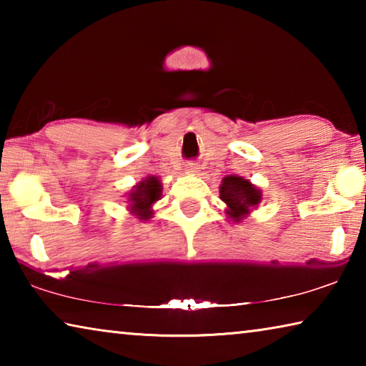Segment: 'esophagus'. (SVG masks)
<instances>
[{"label":"esophagus","instance_id":"esophagus-1","mask_svg":"<svg viewBox=\"0 0 366 366\" xmlns=\"http://www.w3.org/2000/svg\"><path fill=\"white\" fill-rule=\"evenodd\" d=\"M197 169H198V166H195V164H190L189 168H187L189 172H197Z\"/></svg>","mask_w":366,"mask_h":366}]
</instances>
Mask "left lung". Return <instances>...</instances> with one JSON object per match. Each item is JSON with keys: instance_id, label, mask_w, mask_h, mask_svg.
<instances>
[{"instance_id": "8db88e82", "label": "left lung", "mask_w": 366, "mask_h": 366, "mask_svg": "<svg viewBox=\"0 0 366 366\" xmlns=\"http://www.w3.org/2000/svg\"><path fill=\"white\" fill-rule=\"evenodd\" d=\"M219 198L226 203L224 213L232 222H242L263 200V192L242 176H226L219 185Z\"/></svg>"}]
</instances>
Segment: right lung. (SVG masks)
<instances>
[{"mask_svg": "<svg viewBox=\"0 0 366 366\" xmlns=\"http://www.w3.org/2000/svg\"><path fill=\"white\" fill-rule=\"evenodd\" d=\"M163 184L157 176H147L137 182L126 194L127 212L139 221H148L153 218V205L161 200Z\"/></svg>", "mask_w": 366, "mask_h": 366, "instance_id": "add662e5", "label": "right lung"}]
</instances>
